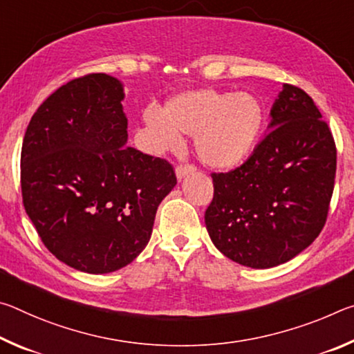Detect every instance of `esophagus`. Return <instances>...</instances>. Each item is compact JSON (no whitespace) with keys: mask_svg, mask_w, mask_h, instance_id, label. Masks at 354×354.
<instances>
[{"mask_svg":"<svg viewBox=\"0 0 354 354\" xmlns=\"http://www.w3.org/2000/svg\"><path fill=\"white\" fill-rule=\"evenodd\" d=\"M196 169H195V165H192V164H178L176 165V176H178V179H183L184 176H187L189 173H194Z\"/></svg>","mask_w":354,"mask_h":354,"instance_id":"1","label":"esophagus"}]
</instances>
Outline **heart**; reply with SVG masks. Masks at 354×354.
Instances as JSON below:
<instances>
[{"instance_id":"1","label":"heart","mask_w":354,"mask_h":354,"mask_svg":"<svg viewBox=\"0 0 354 354\" xmlns=\"http://www.w3.org/2000/svg\"><path fill=\"white\" fill-rule=\"evenodd\" d=\"M145 123L160 149L179 147L194 134L195 151L214 169H231L253 151L266 123V109L251 92L195 88L173 97L162 113L148 111Z\"/></svg>"}]
</instances>
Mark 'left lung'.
Wrapping results in <instances>:
<instances>
[{"label":"left lung","mask_w":354,"mask_h":354,"mask_svg":"<svg viewBox=\"0 0 354 354\" xmlns=\"http://www.w3.org/2000/svg\"><path fill=\"white\" fill-rule=\"evenodd\" d=\"M337 149L314 100L286 84L270 131L242 165L211 173L205 212L211 241L251 268L284 263L313 243L326 223Z\"/></svg>","instance_id":"left-lung-1"}]
</instances>
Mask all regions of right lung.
<instances>
[{
	"mask_svg": "<svg viewBox=\"0 0 354 354\" xmlns=\"http://www.w3.org/2000/svg\"><path fill=\"white\" fill-rule=\"evenodd\" d=\"M123 87L91 73L59 87L28 124L20 183L25 211L59 261L86 273L128 266L151 237L175 187L169 160L127 147Z\"/></svg>",
	"mask_w": 354,
	"mask_h": 354,
	"instance_id": "right-lung-1",
	"label": "right lung"
}]
</instances>
